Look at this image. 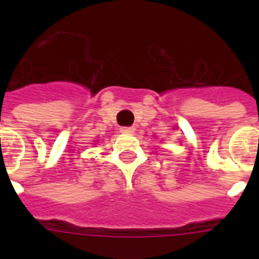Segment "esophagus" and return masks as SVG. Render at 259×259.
I'll list each match as a JSON object with an SVG mask.
<instances>
[{
    "label": "esophagus",
    "instance_id": "34e87169",
    "mask_svg": "<svg viewBox=\"0 0 259 259\" xmlns=\"http://www.w3.org/2000/svg\"><path fill=\"white\" fill-rule=\"evenodd\" d=\"M121 132L122 133H134V127L133 126H123V127H121Z\"/></svg>",
    "mask_w": 259,
    "mask_h": 259
}]
</instances>
